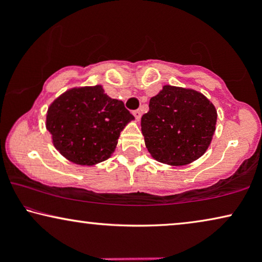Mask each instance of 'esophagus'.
Here are the masks:
<instances>
[{"label":"esophagus","mask_w":262,"mask_h":262,"mask_svg":"<svg viewBox=\"0 0 262 262\" xmlns=\"http://www.w3.org/2000/svg\"><path fill=\"white\" fill-rule=\"evenodd\" d=\"M134 116H135V118H136V120L137 121H139V119H141V111L139 110H136V111H134Z\"/></svg>","instance_id":"obj_1"}]
</instances>
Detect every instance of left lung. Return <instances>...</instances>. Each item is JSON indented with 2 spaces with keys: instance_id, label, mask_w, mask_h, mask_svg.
<instances>
[{
  "instance_id": "1",
  "label": "left lung",
  "mask_w": 262,
  "mask_h": 262,
  "mask_svg": "<svg viewBox=\"0 0 262 262\" xmlns=\"http://www.w3.org/2000/svg\"><path fill=\"white\" fill-rule=\"evenodd\" d=\"M216 123V107L205 95L166 84L150 99L141 126L152 159L169 166H185L205 154Z\"/></svg>"
}]
</instances>
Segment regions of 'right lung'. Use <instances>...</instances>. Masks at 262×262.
Wrapping results in <instances>:
<instances>
[{
    "instance_id": "1",
    "label": "right lung",
    "mask_w": 262,
    "mask_h": 262,
    "mask_svg": "<svg viewBox=\"0 0 262 262\" xmlns=\"http://www.w3.org/2000/svg\"><path fill=\"white\" fill-rule=\"evenodd\" d=\"M132 120L124 102L98 84L60 94L49 106L45 125L60 155L75 164L95 166L112 156L120 132Z\"/></svg>"
}]
</instances>
